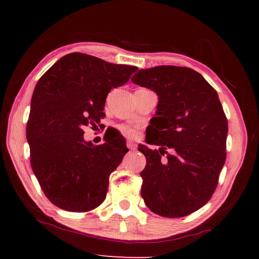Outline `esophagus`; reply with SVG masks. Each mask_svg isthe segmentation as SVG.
I'll use <instances>...</instances> for the list:
<instances>
[{
    "label": "esophagus",
    "mask_w": 259,
    "mask_h": 259,
    "mask_svg": "<svg viewBox=\"0 0 259 259\" xmlns=\"http://www.w3.org/2000/svg\"><path fill=\"white\" fill-rule=\"evenodd\" d=\"M126 146H128L129 150H131V151H135L136 148H137V145H136V143L134 142V140H128V142H126Z\"/></svg>",
    "instance_id": "1"
}]
</instances>
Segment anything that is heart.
<instances>
[{"instance_id": "1", "label": "heart", "mask_w": 259, "mask_h": 259, "mask_svg": "<svg viewBox=\"0 0 259 259\" xmlns=\"http://www.w3.org/2000/svg\"><path fill=\"white\" fill-rule=\"evenodd\" d=\"M120 130L121 133L123 134L126 137H134L136 135V129L133 128V126H129V125H121L120 126Z\"/></svg>"}]
</instances>
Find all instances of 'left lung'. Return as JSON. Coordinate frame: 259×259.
<instances>
[{
    "label": "left lung",
    "instance_id": "left-lung-1",
    "mask_svg": "<svg viewBox=\"0 0 259 259\" xmlns=\"http://www.w3.org/2000/svg\"><path fill=\"white\" fill-rule=\"evenodd\" d=\"M135 84L159 97L147 126L142 196L156 214L184 217L208 202L226 159L227 119L216 90L194 69L156 66L139 69Z\"/></svg>",
    "mask_w": 259,
    "mask_h": 259
}]
</instances>
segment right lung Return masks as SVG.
I'll list each match as a JSON object with an SVG mask.
<instances>
[{
	"label": "right lung",
	"mask_w": 259,
	"mask_h": 259,
	"mask_svg": "<svg viewBox=\"0 0 259 259\" xmlns=\"http://www.w3.org/2000/svg\"><path fill=\"white\" fill-rule=\"evenodd\" d=\"M137 69L73 52L36 83L26 128L30 165L58 208L85 212L104 202L109 175L129 150L121 135L113 137L107 131L105 143L94 146L83 138L82 128L99 123L109 91L128 82Z\"/></svg>",
	"instance_id": "right-lung-1"
}]
</instances>
